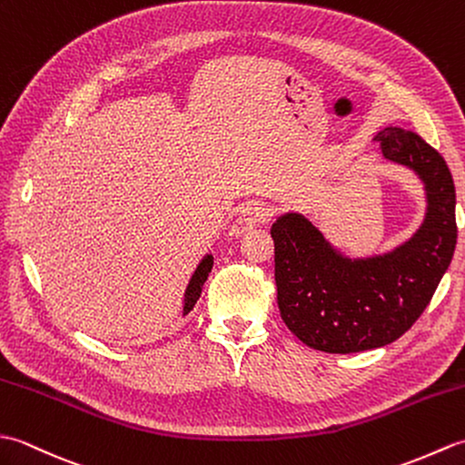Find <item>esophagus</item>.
I'll use <instances>...</instances> for the list:
<instances>
[{"label":"esophagus","mask_w":465,"mask_h":465,"mask_svg":"<svg viewBox=\"0 0 465 465\" xmlns=\"http://www.w3.org/2000/svg\"><path fill=\"white\" fill-rule=\"evenodd\" d=\"M270 217V207L263 205V203H248L243 207V210L240 212L238 220H235V223L232 225V232L230 235H233V238H238V235L245 233L248 230H252V227L260 225L263 222H268Z\"/></svg>","instance_id":"1"}]
</instances>
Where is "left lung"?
I'll use <instances>...</instances> for the list:
<instances>
[{"label":"left lung","instance_id":"obj_1","mask_svg":"<svg viewBox=\"0 0 465 465\" xmlns=\"http://www.w3.org/2000/svg\"><path fill=\"white\" fill-rule=\"evenodd\" d=\"M373 140L385 160L410 167L426 185L428 213L413 238L383 255L351 260L302 213H283L272 225L282 320L320 351L396 341L428 308L456 250V187L446 160L401 127H385Z\"/></svg>","mask_w":465,"mask_h":465}]
</instances>
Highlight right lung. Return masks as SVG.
I'll use <instances>...</instances> for the list:
<instances>
[{
    "label": "right lung",
    "instance_id": "1",
    "mask_svg": "<svg viewBox=\"0 0 465 465\" xmlns=\"http://www.w3.org/2000/svg\"><path fill=\"white\" fill-rule=\"evenodd\" d=\"M212 268H213V258L212 255H205V258L200 262V265H197V270L193 272L190 283H187V290L183 295V315L190 313L193 310L195 302L200 300L202 288H203V283L207 280V275H210Z\"/></svg>",
    "mask_w": 465,
    "mask_h": 465
}]
</instances>
